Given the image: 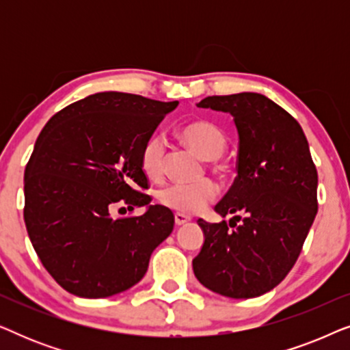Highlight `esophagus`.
Here are the masks:
<instances>
[{
  "mask_svg": "<svg viewBox=\"0 0 350 350\" xmlns=\"http://www.w3.org/2000/svg\"><path fill=\"white\" fill-rule=\"evenodd\" d=\"M188 221H191V218L188 217V215L175 213V224H176V226H181V224H186Z\"/></svg>",
  "mask_w": 350,
  "mask_h": 350,
  "instance_id": "34e87169",
  "label": "esophagus"
}]
</instances>
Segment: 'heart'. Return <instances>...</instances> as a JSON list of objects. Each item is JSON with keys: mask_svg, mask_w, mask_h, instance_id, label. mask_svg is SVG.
<instances>
[{"mask_svg": "<svg viewBox=\"0 0 350 350\" xmlns=\"http://www.w3.org/2000/svg\"><path fill=\"white\" fill-rule=\"evenodd\" d=\"M186 145L207 161H215L226 151L228 138L221 129L210 121H194L180 129ZM165 142L161 135L148 137L140 150V167L148 178L159 180L165 170ZM218 186L213 180L204 178L194 183H174L162 188L157 199L162 205L178 213H198L217 198Z\"/></svg>", "mask_w": 350, "mask_h": 350, "instance_id": "b5f03b06", "label": "heart"}]
</instances>
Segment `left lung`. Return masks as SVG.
I'll return each mask as SVG.
<instances>
[{
	"label": "left lung",
	"mask_w": 350,
	"mask_h": 350,
	"mask_svg": "<svg viewBox=\"0 0 350 350\" xmlns=\"http://www.w3.org/2000/svg\"><path fill=\"white\" fill-rule=\"evenodd\" d=\"M198 107L234 118L237 176L215 212L242 223L229 231L231 223L198 219L204 245L194 275L218 295L255 298L279 285L298 260L317 215V169L298 121L265 95H213Z\"/></svg>",
	"instance_id": "8db88e82"
}]
</instances>
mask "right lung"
Here are the masks:
<instances>
[{
  "label": "right lung",
  "instance_id": "right-lung-1",
  "mask_svg": "<svg viewBox=\"0 0 350 350\" xmlns=\"http://www.w3.org/2000/svg\"><path fill=\"white\" fill-rule=\"evenodd\" d=\"M178 102L98 92L54 114L25 169L23 218L42 266L81 298H108L138 284L174 213L143 194L140 150ZM145 204L140 217H114Z\"/></svg>",
  "mask_w": 350,
  "mask_h": 350
}]
</instances>
